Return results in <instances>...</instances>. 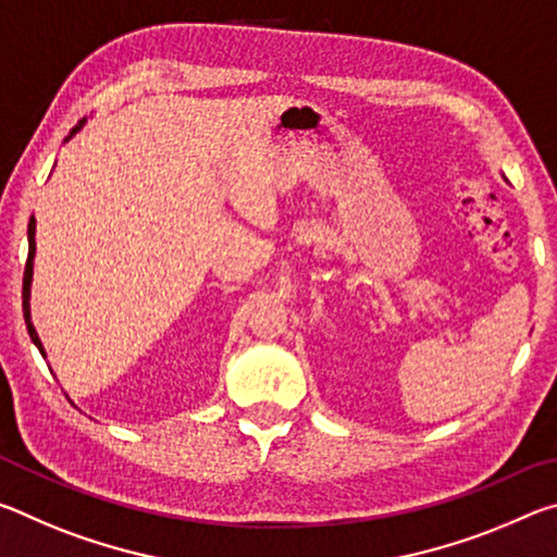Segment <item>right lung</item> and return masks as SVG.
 Masks as SVG:
<instances>
[{"label": "right lung", "instance_id": "1", "mask_svg": "<svg viewBox=\"0 0 557 557\" xmlns=\"http://www.w3.org/2000/svg\"><path fill=\"white\" fill-rule=\"evenodd\" d=\"M83 125H86V117H83V120L78 122V125H75V127L69 132V137H65L63 143H69V139H73L75 135H78V132L83 129ZM34 256H36V221L32 219V221H29V258H26V268H24L22 307H24V319H26V329H29L32 342L36 344V348H39L41 356H46L41 338H39V334H36V329H34V324H32V307H29V299H32V280H34Z\"/></svg>", "mask_w": 557, "mask_h": 557}]
</instances>
